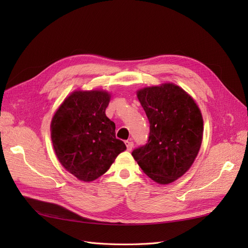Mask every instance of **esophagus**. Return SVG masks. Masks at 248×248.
Wrapping results in <instances>:
<instances>
[{"mask_svg": "<svg viewBox=\"0 0 248 248\" xmlns=\"http://www.w3.org/2000/svg\"><path fill=\"white\" fill-rule=\"evenodd\" d=\"M125 144H126L127 150H128V151H131L132 148H133V141H131V140H126Z\"/></svg>", "mask_w": 248, "mask_h": 248, "instance_id": "1", "label": "esophagus"}]
</instances>
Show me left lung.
I'll list each match as a JSON object with an SVG mask.
<instances>
[{"instance_id": "8db88e82", "label": "left lung", "mask_w": 248, "mask_h": 248, "mask_svg": "<svg viewBox=\"0 0 248 248\" xmlns=\"http://www.w3.org/2000/svg\"><path fill=\"white\" fill-rule=\"evenodd\" d=\"M138 98L148 117L150 133L146 144L131 154L153 181L174 182L189 170L200 151L204 130L201 110L174 84L140 90Z\"/></svg>"}]
</instances>
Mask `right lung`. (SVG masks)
Wrapping results in <instances>:
<instances>
[{
  "instance_id": "obj_1",
  "label": "right lung",
  "mask_w": 248,
  "mask_h": 248,
  "mask_svg": "<svg viewBox=\"0 0 248 248\" xmlns=\"http://www.w3.org/2000/svg\"><path fill=\"white\" fill-rule=\"evenodd\" d=\"M108 92L76 91L51 120V140L62 166L81 181L99 178L126 150L116 138V125L106 115Z\"/></svg>"
}]
</instances>
